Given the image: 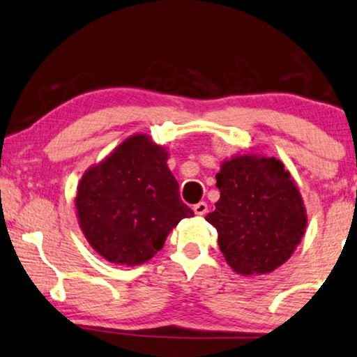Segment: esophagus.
Returning <instances> with one entry per match:
<instances>
[{"mask_svg":"<svg viewBox=\"0 0 357 357\" xmlns=\"http://www.w3.org/2000/svg\"><path fill=\"white\" fill-rule=\"evenodd\" d=\"M194 211H195V215H199V216L205 215V213L208 211V205H206V202H199V204L194 205Z\"/></svg>","mask_w":357,"mask_h":357,"instance_id":"34e87169","label":"esophagus"}]
</instances>
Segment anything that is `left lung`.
Listing matches in <instances>:
<instances>
[{
  "mask_svg": "<svg viewBox=\"0 0 357 357\" xmlns=\"http://www.w3.org/2000/svg\"><path fill=\"white\" fill-rule=\"evenodd\" d=\"M221 197L206 221L218 245L241 275L268 274L295 252L306 229L300 190L275 157L236 155L216 174Z\"/></svg>",
  "mask_w": 357,
  "mask_h": 357,
  "instance_id": "left-lung-1",
  "label": "left lung"
}]
</instances>
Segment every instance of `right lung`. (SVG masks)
<instances>
[{
  "label": "right lung",
  "mask_w": 357,
  "mask_h": 357,
  "mask_svg": "<svg viewBox=\"0 0 357 357\" xmlns=\"http://www.w3.org/2000/svg\"><path fill=\"white\" fill-rule=\"evenodd\" d=\"M167 160V149L135 135L83 174L75 199L79 227L107 261H149L173 227L194 216Z\"/></svg>",
  "instance_id": "add662e5"
}]
</instances>
